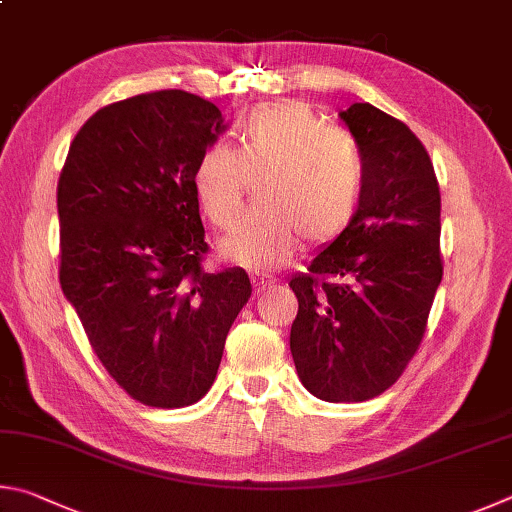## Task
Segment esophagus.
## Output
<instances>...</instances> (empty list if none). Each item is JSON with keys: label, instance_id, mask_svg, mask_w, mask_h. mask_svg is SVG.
Returning <instances> with one entry per match:
<instances>
[{"label": "esophagus", "instance_id": "34e87169", "mask_svg": "<svg viewBox=\"0 0 512 512\" xmlns=\"http://www.w3.org/2000/svg\"><path fill=\"white\" fill-rule=\"evenodd\" d=\"M251 283H254L256 294H261V292H265L267 288H272V285H274L272 279H265V276H258V274L251 276Z\"/></svg>", "mask_w": 512, "mask_h": 512}]
</instances>
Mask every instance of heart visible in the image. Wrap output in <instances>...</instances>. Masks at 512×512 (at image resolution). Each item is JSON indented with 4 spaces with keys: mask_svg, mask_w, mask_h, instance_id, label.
<instances>
[{
    "mask_svg": "<svg viewBox=\"0 0 512 512\" xmlns=\"http://www.w3.org/2000/svg\"><path fill=\"white\" fill-rule=\"evenodd\" d=\"M364 159L351 134L319 119L310 105L254 107L238 123V146L211 143L193 166V193L215 229L236 224L251 184L258 206L222 251L256 272L290 261L301 240L333 245L353 227L364 197Z\"/></svg>",
    "mask_w": 512,
    "mask_h": 512,
    "instance_id": "heart-1",
    "label": "heart"
}]
</instances>
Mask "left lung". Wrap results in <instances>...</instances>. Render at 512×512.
<instances>
[{
	"label": "left lung",
	"mask_w": 512,
	"mask_h": 512,
	"mask_svg": "<svg viewBox=\"0 0 512 512\" xmlns=\"http://www.w3.org/2000/svg\"><path fill=\"white\" fill-rule=\"evenodd\" d=\"M339 116L362 150V209L290 281L299 301L290 351L312 396L364 402L405 373L423 342L443 279L441 191L405 123L369 103Z\"/></svg>",
	"instance_id": "1"
}]
</instances>
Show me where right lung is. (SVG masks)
Listing matches in <instances>:
<instances>
[{
  "mask_svg": "<svg viewBox=\"0 0 512 512\" xmlns=\"http://www.w3.org/2000/svg\"><path fill=\"white\" fill-rule=\"evenodd\" d=\"M222 130L218 107L182 89L125 98L89 116L58 179L62 292L105 371L146 407L211 389L251 297L245 270L202 267L191 177Z\"/></svg>",
  "mask_w": 512,
  "mask_h": 512,
  "instance_id": "right-lung-1",
  "label": "right lung"
}]
</instances>
